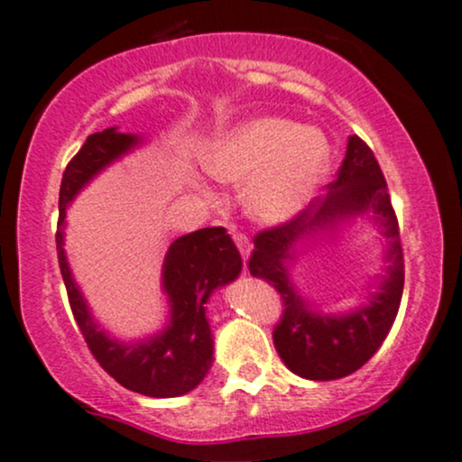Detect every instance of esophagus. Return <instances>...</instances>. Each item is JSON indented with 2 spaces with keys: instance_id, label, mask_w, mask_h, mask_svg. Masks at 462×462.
<instances>
[{
  "instance_id": "34e87169",
  "label": "esophagus",
  "mask_w": 462,
  "mask_h": 462,
  "mask_svg": "<svg viewBox=\"0 0 462 462\" xmlns=\"http://www.w3.org/2000/svg\"><path fill=\"white\" fill-rule=\"evenodd\" d=\"M230 236H232V241L236 243L238 252L243 254V258H247L249 256V249H252V245H249V241H247V236L243 235V232H236V230H230Z\"/></svg>"
}]
</instances>
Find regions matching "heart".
Wrapping results in <instances>:
<instances>
[{
	"mask_svg": "<svg viewBox=\"0 0 462 462\" xmlns=\"http://www.w3.org/2000/svg\"><path fill=\"white\" fill-rule=\"evenodd\" d=\"M328 143L317 130L261 116L230 130L204 164L221 182L245 187L247 210L267 224L291 219L309 204L328 171Z\"/></svg>",
	"mask_w": 462,
	"mask_h": 462,
	"instance_id": "obj_1",
	"label": "heart"
}]
</instances>
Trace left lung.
Returning a JSON list of instances; mask_svg holds the SVG:
<instances>
[{
  "label": "left lung",
  "instance_id": "obj_1",
  "mask_svg": "<svg viewBox=\"0 0 462 462\" xmlns=\"http://www.w3.org/2000/svg\"><path fill=\"white\" fill-rule=\"evenodd\" d=\"M326 199L301 208L282 224L254 236L247 269L254 278L273 286L282 301V315L273 328V346L293 374L309 380H338L363 367L378 352L393 326L404 291V252L400 245L395 210L386 180L374 152L360 136H349L338 178ZM371 209L392 238L387 275L378 294L349 316L334 318L310 311L288 282L285 258L300 236L346 214Z\"/></svg>",
  "mask_w": 462,
  "mask_h": 462
}]
</instances>
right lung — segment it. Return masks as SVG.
<instances>
[{
	"instance_id": "obj_1",
	"label": "right lung",
	"mask_w": 462,
	"mask_h": 462,
	"mask_svg": "<svg viewBox=\"0 0 462 462\" xmlns=\"http://www.w3.org/2000/svg\"><path fill=\"white\" fill-rule=\"evenodd\" d=\"M136 145V136L115 128L95 132L67 164L58 198L56 249L69 306L88 349L102 369L125 389L147 397H178L198 386L213 365V338L206 321V300L217 286L241 272V254L224 227H201L171 243L164 256L162 286L171 301L167 330L143 343L113 341L95 326L84 304L62 249V221L67 204L108 162Z\"/></svg>"
}]
</instances>
